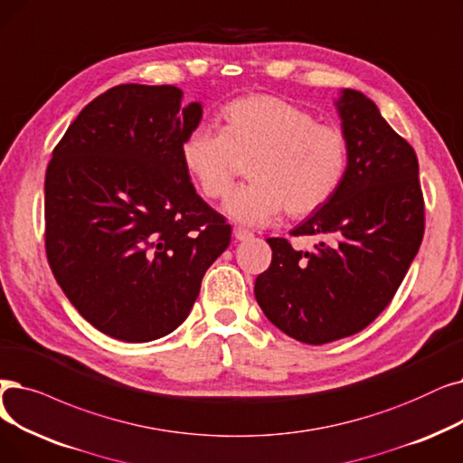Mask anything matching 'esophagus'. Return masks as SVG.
I'll use <instances>...</instances> for the list:
<instances>
[{
	"instance_id": "1",
	"label": "esophagus",
	"mask_w": 463,
	"mask_h": 463,
	"mask_svg": "<svg viewBox=\"0 0 463 463\" xmlns=\"http://www.w3.org/2000/svg\"><path fill=\"white\" fill-rule=\"evenodd\" d=\"M234 238L238 240V242H246V240H251L253 238V232L242 229V227H236L234 229Z\"/></svg>"
}]
</instances>
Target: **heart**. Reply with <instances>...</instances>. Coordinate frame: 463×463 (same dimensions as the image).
Returning <instances> with one entry per match:
<instances>
[{"label":"heart","mask_w":463,"mask_h":463,"mask_svg":"<svg viewBox=\"0 0 463 463\" xmlns=\"http://www.w3.org/2000/svg\"><path fill=\"white\" fill-rule=\"evenodd\" d=\"M223 130L194 127L182 142V163L204 196L225 198L250 160L251 182L225 212L246 225H265L281 210L303 217L324 208L348 170V137L335 125L270 94H251L221 109Z\"/></svg>","instance_id":"heart-1"}]
</instances>
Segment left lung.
<instances>
[{
    "label": "left lung",
    "mask_w": 463,
    "mask_h": 463,
    "mask_svg": "<svg viewBox=\"0 0 463 463\" xmlns=\"http://www.w3.org/2000/svg\"><path fill=\"white\" fill-rule=\"evenodd\" d=\"M348 137V170L329 203L291 231L321 236L314 251L269 238L270 267L255 298L272 324L307 345L365 329L403 281L424 236V196L414 149L364 92L335 102Z\"/></svg>",
    "instance_id": "1"
}]
</instances>
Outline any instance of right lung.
<instances>
[{
	"label": "right lung",
	"instance_id": "right-lung-1",
	"mask_svg": "<svg viewBox=\"0 0 463 463\" xmlns=\"http://www.w3.org/2000/svg\"><path fill=\"white\" fill-rule=\"evenodd\" d=\"M172 85H118L94 98L52 151L45 248L52 274L90 326L125 343L187 319L208 267L231 244L182 163L203 104Z\"/></svg>",
	"mask_w": 463,
	"mask_h": 463
}]
</instances>
